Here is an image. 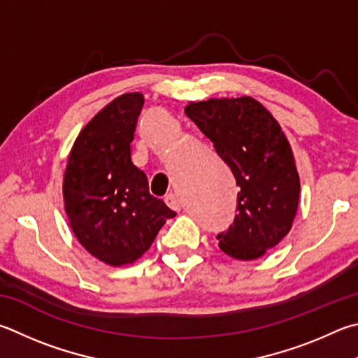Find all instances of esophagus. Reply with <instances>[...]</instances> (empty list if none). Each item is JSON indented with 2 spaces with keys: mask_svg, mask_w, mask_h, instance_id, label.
<instances>
[{
  "mask_svg": "<svg viewBox=\"0 0 358 358\" xmlns=\"http://www.w3.org/2000/svg\"><path fill=\"white\" fill-rule=\"evenodd\" d=\"M164 201H166L169 208H172V210H175V211H180L181 201L177 196H175V194H169V196H166Z\"/></svg>",
  "mask_w": 358,
  "mask_h": 358,
  "instance_id": "34e87169",
  "label": "esophagus"
}]
</instances>
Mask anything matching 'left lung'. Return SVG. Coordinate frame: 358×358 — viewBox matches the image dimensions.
I'll list each match as a JSON object with an SVG mask.
<instances>
[{
    "label": "left lung",
    "mask_w": 358,
    "mask_h": 358,
    "mask_svg": "<svg viewBox=\"0 0 358 358\" xmlns=\"http://www.w3.org/2000/svg\"><path fill=\"white\" fill-rule=\"evenodd\" d=\"M186 115L213 142L239 186L235 220L217 236L220 250L250 262L288 235L301 181L282 127L252 96L191 101Z\"/></svg>",
    "instance_id": "1"
}]
</instances>
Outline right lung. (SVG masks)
I'll return each mask as SVG.
<instances>
[{
  "mask_svg": "<svg viewBox=\"0 0 358 358\" xmlns=\"http://www.w3.org/2000/svg\"><path fill=\"white\" fill-rule=\"evenodd\" d=\"M142 106L141 92L108 103L78 134L64 172L71 231L90 255L114 268L139 259L177 214L152 196L147 175L131 161Z\"/></svg>",
  "mask_w": 358,
  "mask_h": 358,
  "instance_id": "add662e5",
  "label": "right lung"
}]
</instances>
